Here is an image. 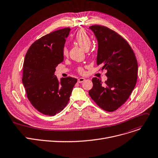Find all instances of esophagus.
Listing matches in <instances>:
<instances>
[{
    "label": "esophagus",
    "instance_id": "34e87169",
    "mask_svg": "<svg viewBox=\"0 0 158 158\" xmlns=\"http://www.w3.org/2000/svg\"><path fill=\"white\" fill-rule=\"evenodd\" d=\"M86 79H85V78H82V77H81V78H79L78 79V82L79 83H82V82H83L84 81H85Z\"/></svg>",
    "mask_w": 158,
    "mask_h": 158
}]
</instances>
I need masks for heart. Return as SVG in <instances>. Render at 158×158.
Segmentation results:
<instances>
[{"mask_svg":"<svg viewBox=\"0 0 158 158\" xmlns=\"http://www.w3.org/2000/svg\"><path fill=\"white\" fill-rule=\"evenodd\" d=\"M75 41L76 43L85 50H88L91 45V39L90 36L88 35V34L86 32V31L84 29H80L79 30L75 35L74 37ZM68 48L66 46H65L62 49V53L64 56H66L68 55ZM78 72L80 73H85V69L83 67H79L78 68Z\"/></svg>","mask_w":158,"mask_h":158,"instance_id":"obj_1","label":"heart"}]
</instances>
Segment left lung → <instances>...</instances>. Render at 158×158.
<instances>
[{"label":"left lung","instance_id":"1","mask_svg":"<svg viewBox=\"0 0 158 158\" xmlns=\"http://www.w3.org/2000/svg\"><path fill=\"white\" fill-rule=\"evenodd\" d=\"M89 28L98 40L97 65L107 70L108 78L104 85L101 80L93 78V86L89 94L101 109L113 112L128 99L136 85L137 61L127 40L116 31L98 25Z\"/></svg>","mask_w":158,"mask_h":158}]
</instances>
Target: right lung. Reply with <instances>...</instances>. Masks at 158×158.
Masks as SVG:
<instances>
[{
    "label": "right lung",
    "mask_w": 158,
    "mask_h": 158,
    "mask_svg": "<svg viewBox=\"0 0 158 158\" xmlns=\"http://www.w3.org/2000/svg\"><path fill=\"white\" fill-rule=\"evenodd\" d=\"M70 28L42 37L31 45L25 57L22 82L27 98L39 112L55 115L67 106L77 80L67 77L59 82L55 68L64 61L62 49Z\"/></svg>",
    "instance_id": "obj_1"
}]
</instances>
